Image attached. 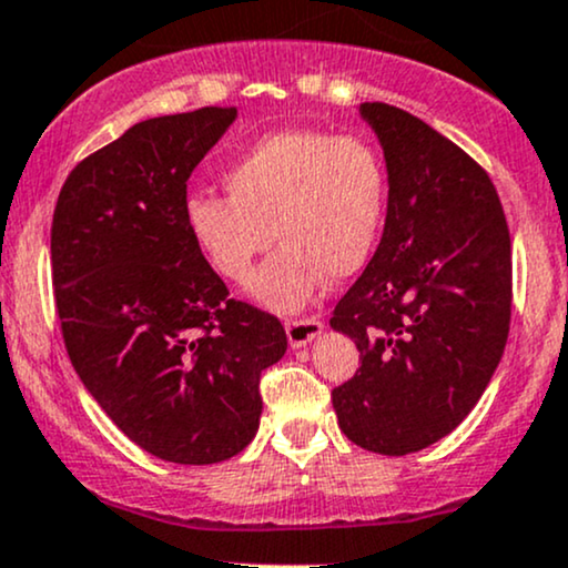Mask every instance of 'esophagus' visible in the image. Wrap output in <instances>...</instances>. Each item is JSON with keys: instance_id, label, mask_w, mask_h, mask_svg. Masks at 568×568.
I'll list each match as a JSON object with an SVG mask.
<instances>
[{"instance_id": "34e87169", "label": "esophagus", "mask_w": 568, "mask_h": 568, "mask_svg": "<svg viewBox=\"0 0 568 568\" xmlns=\"http://www.w3.org/2000/svg\"><path fill=\"white\" fill-rule=\"evenodd\" d=\"M322 329H324V322L316 316L292 318V322H286V337H290L292 348H303V345H308L311 339L322 335Z\"/></svg>"}]
</instances>
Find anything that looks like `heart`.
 Instances as JSON below:
<instances>
[{
    "mask_svg": "<svg viewBox=\"0 0 568 568\" xmlns=\"http://www.w3.org/2000/svg\"><path fill=\"white\" fill-rule=\"evenodd\" d=\"M225 189L229 196L193 193L185 202L199 252L225 282L246 284L276 236L284 246L255 276L252 295L273 311H297L324 273L348 278L369 260L388 175L362 135L278 130L225 170Z\"/></svg>",
    "mask_w": 568,
    "mask_h": 568,
    "instance_id": "heart-1",
    "label": "heart"
}]
</instances>
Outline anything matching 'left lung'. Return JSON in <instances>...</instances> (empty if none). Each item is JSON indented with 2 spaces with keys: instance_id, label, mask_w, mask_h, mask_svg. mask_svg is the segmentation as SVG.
Masks as SVG:
<instances>
[{
  "instance_id": "obj_1",
  "label": "left lung",
  "mask_w": 568,
  "mask_h": 568,
  "mask_svg": "<svg viewBox=\"0 0 568 568\" xmlns=\"http://www.w3.org/2000/svg\"><path fill=\"white\" fill-rule=\"evenodd\" d=\"M388 164L375 257L332 311L362 366L332 390L339 430L402 457L470 415L510 329V231L491 178L423 119L362 103Z\"/></svg>"
}]
</instances>
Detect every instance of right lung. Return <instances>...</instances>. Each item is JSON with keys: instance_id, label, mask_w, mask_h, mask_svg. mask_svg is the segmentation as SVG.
Segmentation results:
<instances>
[{"instance_id": "1", "label": "right lung", "mask_w": 568, "mask_h": 568, "mask_svg": "<svg viewBox=\"0 0 568 568\" xmlns=\"http://www.w3.org/2000/svg\"><path fill=\"white\" fill-rule=\"evenodd\" d=\"M236 109L145 119L71 170L50 255L65 351L119 430L178 465L255 438L260 375L286 351L271 313L229 297L185 223L189 178Z\"/></svg>"}]
</instances>
